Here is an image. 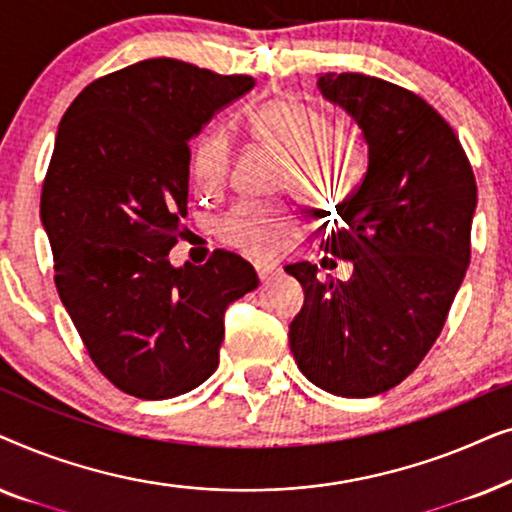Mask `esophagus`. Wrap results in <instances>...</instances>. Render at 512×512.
<instances>
[{
  "label": "esophagus",
  "instance_id": "34e87169",
  "mask_svg": "<svg viewBox=\"0 0 512 512\" xmlns=\"http://www.w3.org/2000/svg\"><path fill=\"white\" fill-rule=\"evenodd\" d=\"M254 268H256V275H258V279H261V282L270 279L277 272V265L268 263V261H258V263H254Z\"/></svg>",
  "mask_w": 512,
  "mask_h": 512
}]
</instances>
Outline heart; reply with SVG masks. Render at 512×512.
Masks as SVG:
<instances>
[{"mask_svg":"<svg viewBox=\"0 0 512 512\" xmlns=\"http://www.w3.org/2000/svg\"><path fill=\"white\" fill-rule=\"evenodd\" d=\"M258 144L286 156L282 188L317 205H338L352 193L359 174V146L345 130L331 128L324 111L296 100L272 97L247 118ZM233 167V146L219 130L198 137L191 151V179L200 193L226 188ZM300 226V212L286 200H242L216 223V237L247 256H272Z\"/></svg>","mask_w":512,"mask_h":512,"instance_id":"heart-1","label":"heart"}]
</instances>
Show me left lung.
<instances>
[{"label": "left lung", "instance_id": "obj_1", "mask_svg": "<svg viewBox=\"0 0 512 512\" xmlns=\"http://www.w3.org/2000/svg\"><path fill=\"white\" fill-rule=\"evenodd\" d=\"M317 86L361 128L368 167L321 240L352 261V277L321 282L312 263L284 268L305 291L289 345L317 387L368 398L401 384L443 331L471 263L478 186L450 123L412 90L352 72Z\"/></svg>", "mask_w": 512, "mask_h": 512}]
</instances>
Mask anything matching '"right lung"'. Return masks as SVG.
Wrapping results in <instances>:
<instances>
[{
  "label": "right lung",
  "mask_w": 512,
  "mask_h": 512,
  "mask_svg": "<svg viewBox=\"0 0 512 512\" xmlns=\"http://www.w3.org/2000/svg\"><path fill=\"white\" fill-rule=\"evenodd\" d=\"M254 88L172 58L100 76L62 116L41 188L55 286L97 370L125 394H186L219 366L223 312L258 286L216 249L174 265L184 235L191 137Z\"/></svg>",
  "instance_id": "add662e5"
}]
</instances>
